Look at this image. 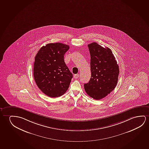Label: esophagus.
Masks as SVG:
<instances>
[{
    "label": "esophagus",
    "mask_w": 149,
    "mask_h": 149,
    "mask_svg": "<svg viewBox=\"0 0 149 149\" xmlns=\"http://www.w3.org/2000/svg\"><path fill=\"white\" fill-rule=\"evenodd\" d=\"M79 76V75L78 74H75V75H74V78H75V79H77V78H78Z\"/></svg>",
    "instance_id": "1"
}]
</instances>
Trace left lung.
Instances as JSON below:
<instances>
[{"label": "left lung", "instance_id": "left-lung-1", "mask_svg": "<svg viewBox=\"0 0 149 149\" xmlns=\"http://www.w3.org/2000/svg\"><path fill=\"white\" fill-rule=\"evenodd\" d=\"M91 56V77L84 84L87 94L96 100H100L109 94L118 82V65L111 50L96 42L88 45Z\"/></svg>", "mask_w": 149, "mask_h": 149}]
</instances>
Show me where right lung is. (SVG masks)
Returning a JSON list of instances; mask_svg holds the SVG:
<instances>
[{
    "instance_id": "right-lung-1",
    "label": "right lung",
    "mask_w": 149,
    "mask_h": 149,
    "mask_svg": "<svg viewBox=\"0 0 149 149\" xmlns=\"http://www.w3.org/2000/svg\"><path fill=\"white\" fill-rule=\"evenodd\" d=\"M69 45L48 43L40 49L35 57L33 75L38 88L50 97L64 94L69 88L73 74L64 61Z\"/></svg>"
}]
</instances>
